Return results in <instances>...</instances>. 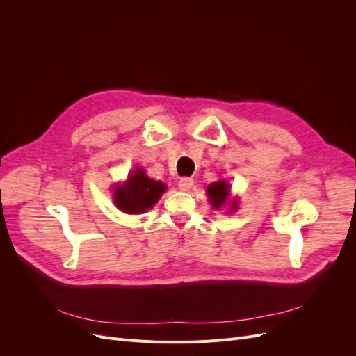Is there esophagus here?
I'll return each instance as SVG.
<instances>
[{
	"instance_id": "1",
	"label": "esophagus",
	"mask_w": 356,
	"mask_h": 356,
	"mask_svg": "<svg viewBox=\"0 0 356 356\" xmlns=\"http://www.w3.org/2000/svg\"><path fill=\"white\" fill-rule=\"evenodd\" d=\"M178 187H179V190H182V191H188V190L193 187V179L188 178V177L181 178L179 182H178Z\"/></svg>"
}]
</instances>
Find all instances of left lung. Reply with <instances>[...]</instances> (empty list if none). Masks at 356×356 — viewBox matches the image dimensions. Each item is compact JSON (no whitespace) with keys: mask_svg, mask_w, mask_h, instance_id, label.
Wrapping results in <instances>:
<instances>
[{"mask_svg":"<svg viewBox=\"0 0 356 356\" xmlns=\"http://www.w3.org/2000/svg\"><path fill=\"white\" fill-rule=\"evenodd\" d=\"M230 184H227L225 182V179H220L217 182H212V184L208 186V190H207V195L209 197V202L212 207L215 209H220L222 207H225V204H228L230 208V212L238 209V199H233L232 202H229V196H230Z\"/></svg>","mask_w":356,"mask_h":356,"instance_id":"1","label":"left lung"}]
</instances>
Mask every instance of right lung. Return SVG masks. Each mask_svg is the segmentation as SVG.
Masks as SVG:
<instances>
[{"mask_svg":"<svg viewBox=\"0 0 356 356\" xmlns=\"http://www.w3.org/2000/svg\"><path fill=\"white\" fill-rule=\"evenodd\" d=\"M166 191V184L148 178L145 172L138 168L120 186L114 188V204L124 213H143L152 209L160 196Z\"/></svg>","mask_w":356,"mask_h":356,"instance_id":"1","label":"right lung"}]
</instances>
